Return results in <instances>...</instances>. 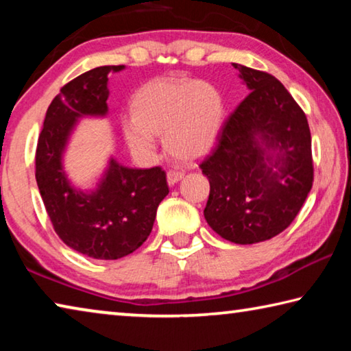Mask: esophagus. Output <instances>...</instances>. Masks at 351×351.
<instances>
[{
	"label": "esophagus",
	"instance_id": "1",
	"mask_svg": "<svg viewBox=\"0 0 351 351\" xmlns=\"http://www.w3.org/2000/svg\"><path fill=\"white\" fill-rule=\"evenodd\" d=\"M184 178V171L182 170H169L167 171V182L169 186H175L178 181H181Z\"/></svg>",
	"mask_w": 351,
	"mask_h": 351
}]
</instances>
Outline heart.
<instances>
[{
	"mask_svg": "<svg viewBox=\"0 0 351 351\" xmlns=\"http://www.w3.org/2000/svg\"><path fill=\"white\" fill-rule=\"evenodd\" d=\"M132 105L133 116L122 119V133L139 156L153 153L156 134H164L171 156L186 162L203 158L215 145L224 119L221 94L199 80H152Z\"/></svg>",
	"mask_w": 351,
	"mask_h": 351,
	"instance_id": "b5f03b06",
	"label": "heart"
}]
</instances>
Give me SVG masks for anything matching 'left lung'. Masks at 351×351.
<instances>
[{"instance_id": "left-lung-1", "label": "left lung", "mask_w": 351, "mask_h": 351, "mask_svg": "<svg viewBox=\"0 0 351 351\" xmlns=\"http://www.w3.org/2000/svg\"><path fill=\"white\" fill-rule=\"evenodd\" d=\"M249 96L224 122L199 169L210 184L204 218L237 245L283 232L313 187L305 112L274 75L232 63Z\"/></svg>"}]
</instances>
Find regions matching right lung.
<instances>
[{
  "label": "right lung",
  "mask_w": 351,
  "mask_h": 351,
  "mask_svg": "<svg viewBox=\"0 0 351 351\" xmlns=\"http://www.w3.org/2000/svg\"><path fill=\"white\" fill-rule=\"evenodd\" d=\"M119 66H99L64 85L46 111L35 153V180L54 230L64 245L97 260L134 252L153 229L156 210L169 195L161 167L130 169L110 158L96 189H77L63 156L82 117L108 114V75Z\"/></svg>",
  "instance_id": "right-lung-1"
}]
</instances>
